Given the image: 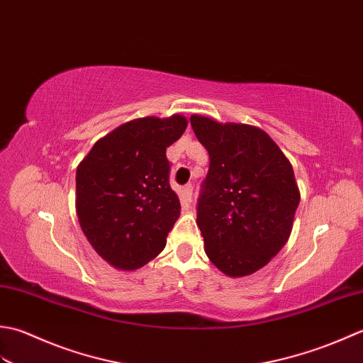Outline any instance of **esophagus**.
<instances>
[{
	"label": "esophagus",
	"mask_w": 363,
	"mask_h": 363,
	"mask_svg": "<svg viewBox=\"0 0 363 363\" xmlns=\"http://www.w3.org/2000/svg\"><path fill=\"white\" fill-rule=\"evenodd\" d=\"M180 197H182L183 205H189V203H191V199H192V184H186V186H184V188L182 189Z\"/></svg>",
	"instance_id": "34e87169"
}]
</instances>
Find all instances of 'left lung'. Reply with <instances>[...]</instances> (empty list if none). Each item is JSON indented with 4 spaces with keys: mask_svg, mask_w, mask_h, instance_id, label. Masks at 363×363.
<instances>
[{
    "mask_svg": "<svg viewBox=\"0 0 363 363\" xmlns=\"http://www.w3.org/2000/svg\"><path fill=\"white\" fill-rule=\"evenodd\" d=\"M210 155L197 203L205 254L230 277L254 274L290 238L301 201L291 162L262 128L191 116Z\"/></svg>",
    "mask_w": 363,
    "mask_h": 363,
    "instance_id": "1",
    "label": "left lung"
}]
</instances>
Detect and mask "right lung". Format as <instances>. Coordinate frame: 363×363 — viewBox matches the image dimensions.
<instances>
[{
    "mask_svg": "<svg viewBox=\"0 0 363 363\" xmlns=\"http://www.w3.org/2000/svg\"><path fill=\"white\" fill-rule=\"evenodd\" d=\"M186 127L180 114L130 121L99 139L78 164L75 206L81 230L114 268L139 269L164 249L180 216L166 149Z\"/></svg>",
    "mask_w": 363,
    "mask_h": 363,
    "instance_id": "1",
    "label": "right lung"
}]
</instances>
